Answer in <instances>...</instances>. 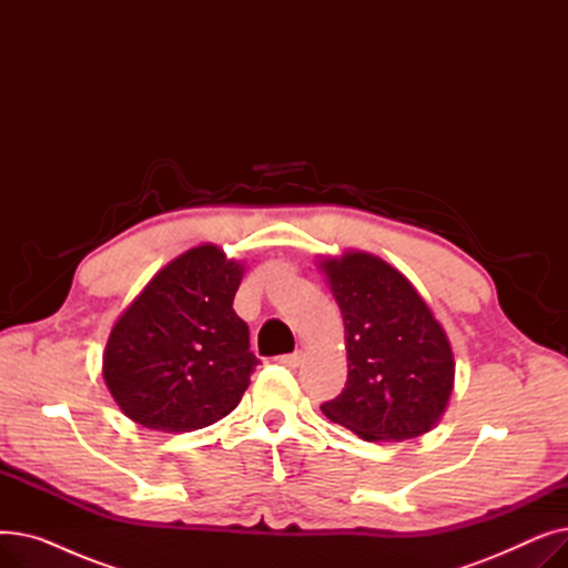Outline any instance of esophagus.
<instances>
[{
    "mask_svg": "<svg viewBox=\"0 0 568 568\" xmlns=\"http://www.w3.org/2000/svg\"><path fill=\"white\" fill-rule=\"evenodd\" d=\"M278 364H283V366H287V368H296L302 364V352H292V354H283V356H278L276 359Z\"/></svg>",
    "mask_w": 568,
    "mask_h": 568,
    "instance_id": "esophagus-1",
    "label": "esophagus"
}]
</instances>
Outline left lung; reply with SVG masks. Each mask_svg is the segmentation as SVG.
I'll use <instances>...</instances> for the list:
<instances>
[{"label":"left lung","instance_id":"left-lung-1","mask_svg":"<svg viewBox=\"0 0 568 568\" xmlns=\"http://www.w3.org/2000/svg\"><path fill=\"white\" fill-rule=\"evenodd\" d=\"M345 324L347 382L320 409L366 442H403L428 433L449 405L452 343L416 287L382 257L349 251L324 257Z\"/></svg>","mask_w":568,"mask_h":568}]
</instances>
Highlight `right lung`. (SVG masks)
Listing matches in <instances>:
<instances>
[{"label":"right lung","instance_id":"obj_1","mask_svg":"<svg viewBox=\"0 0 568 568\" xmlns=\"http://www.w3.org/2000/svg\"><path fill=\"white\" fill-rule=\"evenodd\" d=\"M244 264L204 244L165 264L112 326L103 379L144 428L191 433L227 416L260 364L232 308Z\"/></svg>","mask_w":568,"mask_h":568}]
</instances>
